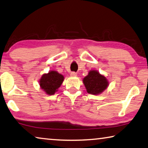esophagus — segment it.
I'll return each instance as SVG.
<instances>
[{"label": "esophagus", "mask_w": 148, "mask_h": 148, "mask_svg": "<svg viewBox=\"0 0 148 148\" xmlns=\"http://www.w3.org/2000/svg\"><path fill=\"white\" fill-rule=\"evenodd\" d=\"M77 73H75V72H71V73H70V75H71V77H75V76H77Z\"/></svg>", "instance_id": "1"}]
</instances>
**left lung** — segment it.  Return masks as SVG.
<instances>
[{
    "label": "left lung",
    "instance_id": "obj_1",
    "mask_svg": "<svg viewBox=\"0 0 148 148\" xmlns=\"http://www.w3.org/2000/svg\"><path fill=\"white\" fill-rule=\"evenodd\" d=\"M83 83L88 94L97 95L107 88L109 84L106 77L99 73L98 71L91 70L88 75L83 79Z\"/></svg>",
    "mask_w": 148,
    "mask_h": 148
}]
</instances>
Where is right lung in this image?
<instances>
[{
    "label": "right lung",
    "mask_w": 148,
    "mask_h": 148,
    "mask_svg": "<svg viewBox=\"0 0 148 148\" xmlns=\"http://www.w3.org/2000/svg\"><path fill=\"white\" fill-rule=\"evenodd\" d=\"M62 75L56 71H50L44 74L39 81L40 88L48 95H53L58 90L64 81Z\"/></svg>",
    "instance_id": "obj_1"
}]
</instances>
